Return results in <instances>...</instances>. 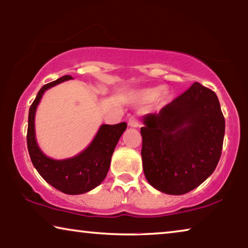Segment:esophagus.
<instances>
[{
	"label": "esophagus",
	"mask_w": 248,
	"mask_h": 248,
	"mask_svg": "<svg viewBox=\"0 0 248 248\" xmlns=\"http://www.w3.org/2000/svg\"><path fill=\"white\" fill-rule=\"evenodd\" d=\"M128 124L130 125V127L138 128V127H140V121L136 116H131V117H129V119H128Z\"/></svg>",
	"instance_id": "esophagus-1"
}]
</instances>
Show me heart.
Returning <instances> with one entry per match:
<instances>
[{
	"label": "heart",
	"mask_w": 248,
	"mask_h": 248,
	"mask_svg": "<svg viewBox=\"0 0 248 248\" xmlns=\"http://www.w3.org/2000/svg\"><path fill=\"white\" fill-rule=\"evenodd\" d=\"M163 92V87H154V89H148L144 91H141L137 94L138 98L142 100H151L156 98L158 95H161Z\"/></svg>",
	"instance_id": "b5f03b06"
}]
</instances>
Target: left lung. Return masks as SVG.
<instances>
[{
    "label": "left lung",
    "instance_id": "left-lung-1",
    "mask_svg": "<svg viewBox=\"0 0 248 248\" xmlns=\"http://www.w3.org/2000/svg\"><path fill=\"white\" fill-rule=\"evenodd\" d=\"M142 120L143 170L155 189L187 194L215 171L225 131L215 92L195 82L158 114H148Z\"/></svg>",
    "mask_w": 248,
    "mask_h": 248
}]
</instances>
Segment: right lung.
<instances>
[{
    "label": "right lung",
    "mask_w": 248,
    "mask_h": 248,
    "mask_svg": "<svg viewBox=\"0 0 248 248\" xmlns=\"http://www.w3.org/2000/svg\"><path fill=\"white\" fill-rule=\"evenodd\" d=\"M73 78L64 75L41 87L33 100L28 115L27 148L29 156L37 171L46 182L56 189L68 195H79L87 192L103 182L110 166L111 155L127 129V124H102L94 140L78 155L66 159H52L39 149L35 136L36 109L44 93L50 87Z\"/></svg>",
    "instance_id": "1"
}]
</instances>
